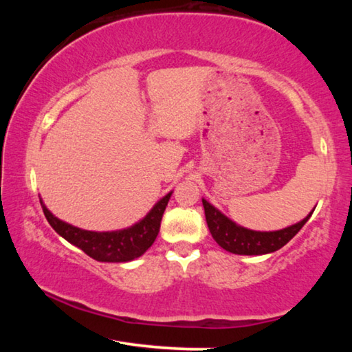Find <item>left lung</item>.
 <instances>
[{
    "label": "left lung",
    "instance_id": "8db88e82",
    "mask_svg": "<svg viewBox=\"0 0 352 352\" xmlns=\"http://www.w3.org/2000/svg\"><path fill=\"white\" fill-rule=\"evenodd\" d=\"M201 201H204L208 228H210L214 241L226 252L247 256L267 254L283 248L305 226L314 212L311 211L301 222L290 225L287 228L278 231H254L234 223L205 199H201Z\"/></svg>",
    "mask_w": 352,
    "mask_h": 352
}]
</instances>
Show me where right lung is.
I'll return each mask as SVG.
<instances>
[{"mask_svg":"<svg viewBox=\"0 0 352 352\" xmlns=\"http://www.w3.org/2000/svg\"><path fill=\"white\" fill-rule=\"evenodd\" d=\"M172 192L158 201L147 216L135 223L130 228L118 230V231H88L77 228L63 220L57 219L43 201L40 200L43 208L45 217L47 222L56 230L57 234H60L63 239L73 243L77 248H80L83 253H87L90 258L99 262H129L141 254H144L152 247L162 225V217L164 214L166 206L170 199Z\"/></svg>","mask_w":352,"mask_h":352,"instance_id":"1","label":"right lung"}]
</instances>
